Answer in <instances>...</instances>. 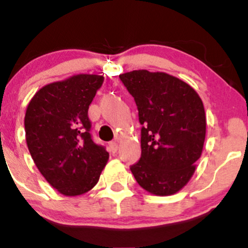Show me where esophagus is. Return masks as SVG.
Listing matches in <instances>:
<instances>
[{"label":"esophagus","mask_w":248,"mask_h":248,"mask_svg":"<svg viewBox=\"0 0 248 248\" xmlns=\"http://www.w3.org/2000/svg\"><path fill=\"white\" fill-rule=\"evenodd\" d=\"M109 147H110V151H111L112 154H115V152L117 151V149H119V144H117L116 141H111L109 144Z\"/></svg>","instance_id":"obj_1"}]
</instances>
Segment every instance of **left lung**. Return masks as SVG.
Listing matches in <instances>:
<instances>
[{
	"label": "left lung",
	"mask_w": 248,
	"mask_h": 248,
	"mask_svg": "<svg viewBox=\"0 0 248 248\" xmlns=\"http://www.w3.org/2000/svg\"><path fill=\"white\" fill-rule=\"evenodd\" d=\"M120 79L134 97L142 124L141 157L132 174L149 193H177L202 156L206 134L202 98L191 85L164 72L139 69Z\"/></svg>",
	"instance_id": "8db88e82"
}]
</instances>
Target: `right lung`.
<instances>
[{
	"instance_id": "right-lung-1",
	"label": "right lung",
	"mask_w": 248,
	"mask_h": 248,
	"mask_svg": "<svg viewBox=\"0 0 248 248\" xmlns=\"http://www.w3.org/2000/svg\"><path fill=\"white\" fill-rule=\"evenodd\" d=\"M104 77L76 74L34 93L25 114L26 142L44 179L66 197L91 191L109 154L90 134L87 110Z\"/></svg>"
}]
</instances>
